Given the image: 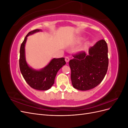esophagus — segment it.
<instances>
[{
  "label": "esophagus",
  "mask_w": 128,
  "mask_h": 128,
  "mask_svg": "<svg viewBox=\"0 0 128 128\" xmlns=\"http://www.w3.org/2000/svg\"><path fill=\"white\" fill-rule=\"evenodd\" d=\"M69 60H70V59H69V57H68V56H66L65 57V61H66V62L67 63L69 61Z\"/></svg>",
  "instance_id": "esophagus-1"
}]
</instances>
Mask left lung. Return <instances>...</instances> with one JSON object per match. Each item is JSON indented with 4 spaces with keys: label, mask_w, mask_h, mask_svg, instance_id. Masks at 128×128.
<instances>
[{
    "label": "left lung",
    "mask_w": 128,
    "mask_h": 128,
    "mask_svg": "<svg viewBox=\"0 0 128 128\" xmlns=\"http://www.w3.org/2000/svg\"><path fill=\"white\" fill-rule=\"evenodd\" d=\"M89 55L84 51L72 55L69 61L71 80L73 87L86 91L96 87L102 82L108 67V46L106 41L97 42L88 50Z\"/></svg>",
    "instance_id": "obj_1"
}]
</instances>
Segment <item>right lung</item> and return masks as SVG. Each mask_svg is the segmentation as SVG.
<instances>
[{"label":"right lung","mask_w":128,"mask_h":128,"mask_svg":"<svg viewBox=\"0 0 128 128\" xmlns=\"http://www.w3.org/2000/svg\"><path fill=\"white\" fill-rule=\"evenodd\" d=\"M40 31V29L31 31L24 38L20 50L19 66L23 77L30 87L37 90H48L54 83L58 72L66 63L64 58H54L45 68L40 70H34L29 67L25 58L24 47L26 38L30 34Z\"/></svg>","instance_id":"add662e5"}]
</instances>
